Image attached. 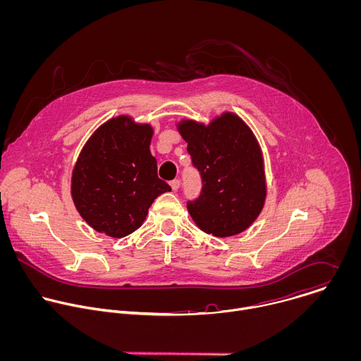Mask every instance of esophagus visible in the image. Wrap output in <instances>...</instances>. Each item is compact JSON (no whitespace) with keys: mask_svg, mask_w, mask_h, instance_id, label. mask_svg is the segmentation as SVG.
I'll use <instances>...</instances> for the list:
<instances>
[{"mask_svg":"<svg viewBox=\"0 0 361 361\" xmlns=\"http://www.w3.org/2000/svg\"><path fill=\"white\" fill-rule=\"evenodd\" d=\"M170 185H171L173 191H177V190L180 188V180H173V181H170Z\"/></svg>","mask_w":361,"mask_h":361,"instance_id":"obj_1","label":"esophagus"}]
</instances>
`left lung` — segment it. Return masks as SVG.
<instances>
[{
    "label": "left lung",
    "instance_id": "obj_1",
    "mask_svg": "<svg viewBox=\"0 0 361 361\" xmlns=\"http://www.w3.org/2000/svg\"><path fill=\"white\" fill-rule=\"evenodd\" d=\"M176 126L202 178L200 198L187 204L192 221L214 237L245 231L267 197L263 149L252 130L231 111L209 124L185 118Z\"/></svg>",
    "mask_w": 361,
    "mask_h": 361
}]
</instances>
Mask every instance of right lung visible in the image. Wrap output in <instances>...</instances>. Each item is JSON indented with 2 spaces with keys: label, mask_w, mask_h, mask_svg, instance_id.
Segmentation results:
<instances>
[{
  "label": "right lung",
  "mask_w": 361,
  "mask_h": 361,
  "mask_svg": "<svg viewBox=\"0 0 361 361\" xmlns=\"http://www.w3.org/2000/svg\"><path fill=\"white\" fill-rule=\"evenodd\" d=\"M154 128L131 116L101 124L85 141L71 173V198L95 231L123 238L140 228L149 205L171 187L159 178L149 151Z\"/></svg>",
  "instance_id": "right-lung-1"
}]
</instances>
